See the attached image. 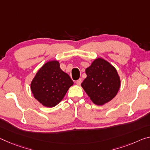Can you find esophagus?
I'll use <instances>...</instances> for the list:
<instances>
[{"instance_id":"esophagus-1","label":"esophagus","mask_w":150,"mask_h":150,"mask_svg":"<svg viewBox=\"0 0 150 150\" xmlns=\"http://www.w3.org/2000/svg\"><path fill=\"white\" fill-rule=\"evenodd\" d=\"M81 82H82L81 79H78V80L76 81V83H77V85H80L81 84Z\"/></svg>"}]
</instances>
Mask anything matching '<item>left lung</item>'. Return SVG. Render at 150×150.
<instances>
[{"mask_svg":"<svg viewBox=\"0 0 150 150\" xmlns=\"http://www.w3.org/2000/svg\"><path fill=\"white\" fill-rule=\"evenodd\" d=\"M85 73L87 77L81 86L95 104L102 105L115 97L120 87V79L110 63L103 59H96Z\"/></svg>","mask_w":150,"mask_h":150,"instance_id":"8db88e82","label":"left lung"}]
</instances>
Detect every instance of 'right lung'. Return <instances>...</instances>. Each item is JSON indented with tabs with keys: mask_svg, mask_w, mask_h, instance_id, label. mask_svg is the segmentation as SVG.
<instances>
[{
	"mask_svg": "<svg viewBox=\"0 0 150 150\" xmlns=\"http://www.w3.org/2000/svg\"><path fill=\"white\" fill-rule=\"evenodd\" d=\"M73 81L61 69L57 61L45 63L37 73L30 84L35 98L42 105L53 108L63 99Z\"/></svg>",
	"mask_w": 150,
	"mask_h": 150,
	"instance_id": "right-lung-1",
	"label": "right lung"
}]
</instances>
